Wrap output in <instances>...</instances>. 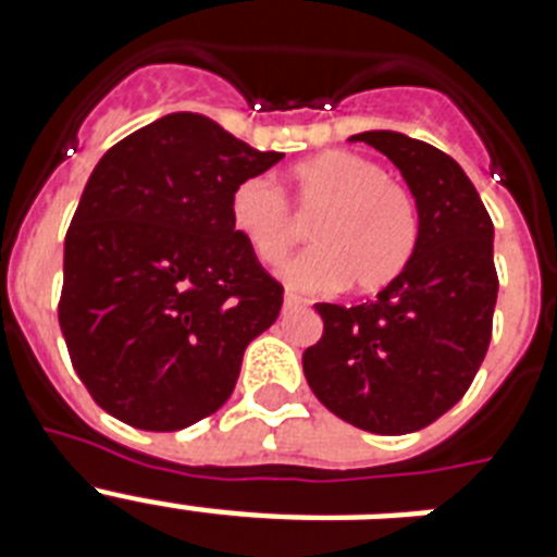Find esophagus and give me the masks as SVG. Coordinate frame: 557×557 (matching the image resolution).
<instances>
[{"label":"esophagus","instance_id":"esophagus-1","mask_svg":"<svg viewBox=\"0 0 557 557\" xmlns=\"http://www.w3.org/2000/svg\"><path fill=\"white\" fill-rule=\"evenodd\" d=\"M307 307V298H301L298 293H284V309H298Z\"/></svg>","mask_w":557,"mask_h":557}]
</instances>
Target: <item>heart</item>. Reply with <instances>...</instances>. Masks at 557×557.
<instances>
[{
  "label": "heart",
  "instance_id": "1",
  "mask_svg": "<svg viewBox=\"0 0 557 557\" xmlns=\"http://www.w3.org/2000/svg\"><path fill=\"white\" fill-rule=\"evenodd\" d=\"M289 198L312 220V248L284 268L289 287L379 293L405 273L418 245V209L401 181L351 150H326L289 170ZM228 218L250 253L278 264L301 243L304 228L284 191L250 175L231 191Z\"/></svg>",
  "mask_w": 557,
  "mask_h": 557
}]
</instances>
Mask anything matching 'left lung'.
I'll return each mask as SVG.
<instances>
[{
  "instance_id": "left-lung-1",
  "label": "left lung",
  "mask_w": 557,
  "mask_h": 557,
  "mask_svg": "<svg viewBox=\"0 0 557 557\" xmlns=\"http://www.w3.org/2000/svg\"><path fill=\"white\" fill-rule=\"evenodd\" d=\"M385 152L418 206L410 264L373 301L314 304L323 337L304 351L312 393L376 435L430 426L466 396L494 332V223L444 150L393 131L351 136Z\"/></svg>"
}]
</instances>
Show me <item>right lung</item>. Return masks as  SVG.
I'll use <instances>...</instances> for the list:
<instances>
[{
  "instance_id": "add662e5",
  "label": "right lung",
  "mask_w": 557,
  "mask_h": 557,
  "mask_svg": "<svg viewBox=\"0 0 557 557\" xmlns=\"http://www.w3.org/2000/svg\"><path fill=\"white\" fill-rule=\"evenodd\" d=\"M282 159L200 113H170L95 166L66 231L58 323L108 416L175 432L228 401L245 348L284 304L228 200Z\"/></svg>"
}]
</instances>
